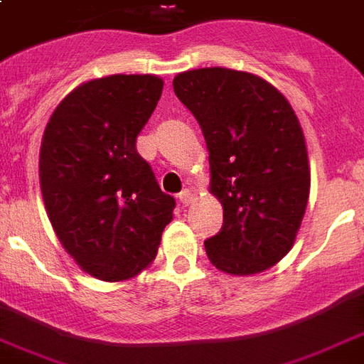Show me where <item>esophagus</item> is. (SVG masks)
I'll list each match as a JSON object with an SVG mask.
<instances>
[{"label": "esophagus", "instance_id": "1", "mask_svg": "<svg viewBox=\"0 0 364 364\" xmlns=\"http://www.w3.org/2000/svg\"><path fill=\"white\" fill-rule=\"evenodd\" d=\"M177 198H179V202H181L183 206H188V204L193 202L194 196L191 191H187V188H185V191H181V193H179V196H177Z\"/></svg>", "mask_w": 364, "mask_h": 364}]
</instances>
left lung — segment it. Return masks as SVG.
Returning a JSON list of instances; mask_svg holds the SVG:
<instances>
[{
  "mask_svg": "<svg viewBox=\"0 0 364 364\" xmlns=\"http://www.w3.org/2000/svg\"><path fill=\"white\" fill-rule=\"evenodd\" d=\"M210 151V191L221 231L204 240L229 274L273 267L292 248L309 198V160L298 116L271 83L248 72L198 68L173 77Z\"/></svg>",
  "mask_w": 364,
  "mask_h": 364,
  "instance_id": "1",
  "label": "left lung"
}]
</instances>
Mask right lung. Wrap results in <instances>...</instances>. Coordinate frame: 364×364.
Segmentation results:
<instances>
[{"mask_svg": "<svg viewBox=\"0 0 364 364\" xmlns=\"http://www.w3.org/2000/svg\"><path fill=\"white\" fill-rule=\"evenodd\" d=\"M164 82L116 74L68 93L47 122L40 185L60 244L99 281L132 279L156 257L176 198L162 193L135 141Z\"/></svg>", "mask_w": 364, "mask_h": 364, "instance_id": "right-lung-1", "label": "right lung"}]
</instances>
